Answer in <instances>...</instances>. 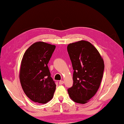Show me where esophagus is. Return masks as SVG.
<instances>
[{"instance_id":"34e87169","label":"esophagus","mask_w":124,"mask_h":124,"mask_svg":"<svg viewBox=\"0 0 124 124\" xmlns=\"http://www.w3.org/2000/svg\"><path fill=\"white\" fill-rule=\"evenodd\" d=\"M64 81H62V80H60V81H59V84L60 85H62V84H64Z\"/></svg>"}]
</instances>
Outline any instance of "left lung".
<instances>
[{"mask_svg": "<svg viewBox=\"0 0 124 124\" xmlns=\"http://www.w3.org/2000/svg\"><path fill=\"white\" fill-rule=\"evenodd\" d=\"M67 50L74 70L70 98L79 104L87 103L96 94L104 70L103 59L94 45L85 40L70 43Z\"/></svg>", "mask_w": 124, "mask_h": 124, "instance_id": "1", "label": "left lung"}]
</instances>
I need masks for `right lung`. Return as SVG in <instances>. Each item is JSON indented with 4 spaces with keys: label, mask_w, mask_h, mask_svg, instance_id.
I'll return each mask as SVG.
<instances>
[{
    "label": "right lung",
    "mask_w": 124,
    "mask_h": 124,
    "mask_svg": "<svg viewBox=\"0 0 124 124\" xmlns=\"http://www.w3.org/2000/svg\"><path fill=\"white\" fill-rule=\"evenodd\" d=\"M55 47L38 41L26 50L22 58L20 84L25 94L34 102L47 103L54 96L56 84L50 77L47 64Z\"/></svg>",
    "instance_id": "add662e5"
}]
</instances>
